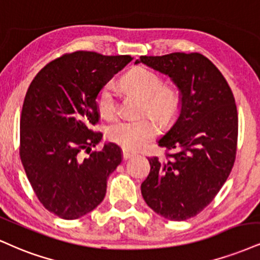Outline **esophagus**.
I'll return each instance as SVG.
<instances>
[{
    "label": "esophagus",
    "mask_w": 260,
    "mask_h": 260,
    "mask_svg": "<svg viewBox=\"0 0 260 260\" xmlns=\"http://www.w3.org/2000/svg\"><path fill=\"white\" fill-rule=\"evenodd\" d=\"M132 156H134L133 152L128 151V150H126V149H123V150H122V157H123V160H124V161L129 160V158L132 157Z\"/></svg>",
    "instance_id": "34e87169"
}]
</instances>
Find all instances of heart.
I'll return each mask as SVG.
<instances>
[{"mask_svg": "<svg viewBox=\"0 0 260 260\" xmlns=\"http://www.w3.org/2000/svg\"><path fill=\"white\" fill-rule=\"evenodd\" d=\"M122 83L131 93L144 100L143 112H148L161 123L173 121L180 110L181 95L176 87L164 86V80L148 68H133L124 75ZM96 108L104 117H112L117 111V96L112 83H106L96 95ZM108 138L126 150H139L157 134V127L150 118L138 121L117 120L106 131Z\"/></svg>", "mask_w": 260, "mask_h": 260, "instance_id": "b5f03b06", "label": "heart"}]
</instances>
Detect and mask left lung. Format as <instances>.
I'll return each instance as SVG.
<instances>
[{"label": "left lung", "mask_w": 260, "mask_h": 260, "mask_svg": "<svg viewBox=\"0 0 260 260\" xmlns=\"http://www.w3.org/2000/svg\"><path fill=\"white\" fill-rule=\"evenodd\" d=\"M139 62L170 76L181 95L179 116L158 140L171 152L148 158L151 168L142 195L166 219H189L212 202L235 162V98L217 67L200 53L142 55Z\"/></svg>", "instance_id": "left-lung-1"}]
</instances>
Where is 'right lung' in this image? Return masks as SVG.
I'll list each match as a JSON object with an SVG mask.
<instances>
[{"label":"right lung","mask_w":260,"mask_h":260,"mask_svg":"<svg viewBox=\"0 0 260 260\" xmlns=\"http://www.w3.org/2000/svg\"><path fill=\"white\" fill-rule=\"evenodd\" d=\"M131 55L79 51L41 69L25 95L20 117V160L43 207L73 220L105 198L106 180L121 164L116 144L92 150L103 138L100 88L132 60Z\"/></svg>","instance_id":"right-lung-1"}]
</instances>
